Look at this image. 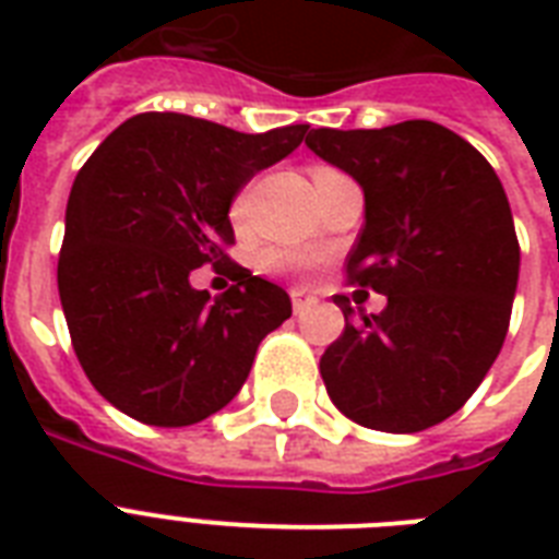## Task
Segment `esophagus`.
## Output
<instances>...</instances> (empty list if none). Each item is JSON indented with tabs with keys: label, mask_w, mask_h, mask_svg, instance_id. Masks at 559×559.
<instances>
[{
	"label": "esophagus",
	"mask_w": 559,
	"mask_h": 559,
	"mask_svg": "<svg viewBox=\"0 0 559 559\" xmlns=\"http://www.w3.org/2000/svg\"><path fill=\"white\" fill-rule=\"evenodd\" d=\"M289 298H293V310H296V313H301V310L307 307V301H310V296H307L305 289H298V287L289 289Z\"/></svg>",
	"instance_id": "obj_1"
}]
</instances>
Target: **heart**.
Segmentation results:
<instances>
[{
  "mask_svg": "<svg viewBox=\"0 0 559 559\" xmlns=\"http://www.w3.org/2000/svg\"><path fill=\"white\" fill-rule=\"evenodd\" d=\"M322 170V168H316ZM313 170V174H316ZM246 214V193H237L235 202H231V219L240 223ZM316 263V254L310 252H281V249H272L266 252V266L270 270H284V272H305Z\"/></svg>",
  "mask_w": 559,
  "mask_h": 559,
  "instance_id": "1",
  "label": "heart"
}]
</instances>
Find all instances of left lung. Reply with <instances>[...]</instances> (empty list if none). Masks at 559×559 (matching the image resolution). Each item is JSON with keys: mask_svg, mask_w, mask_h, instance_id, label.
<instances>
[{"mask_svg": "<svg viewBox=\"0 0 559 559\" xmlns=\"http://www.w3.org/2000/svg\"><path fill=\"white\" fill-rule=\"evenodd\" d=\"M357 179L366 226L350 284L389 298L377 316L333 296L345 331L319 371L333 406L380 432H420L455 415L502 350L520 278L511 205L490 162L435 121L307 135Z\"/></svg>", "mask_w": 559, "mask_h": 559, "instance_id": "obj_1", "label": "left lung"}]
</instances>
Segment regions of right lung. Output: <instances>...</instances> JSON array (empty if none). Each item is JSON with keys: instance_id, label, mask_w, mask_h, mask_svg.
Instances as JSON below:
<instances>
[{"instance_id": "1", "label": "right lung", "mask_w": 559, "mask_h": 559, "mask_svg": "<svg viewBox=\"0 0 559 559\" xmlns=\"http://www.w3.org/2000/svg\"><path fill=\"white\" fill-rule=\"evenodd\" d=\"M307 124L270 133L182 112L127 118L74 177L57 289L90 382L147 426H191L219 412L249 377L266 333L293 313L278 284L227 264L223 297L187 275L228 260L237 191L296 151Z\"/></svg>"}]
</instances>
